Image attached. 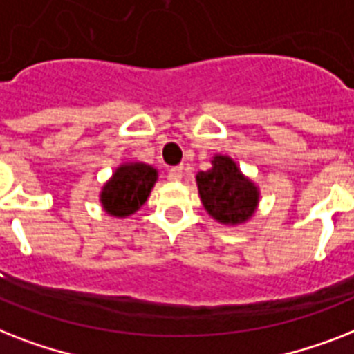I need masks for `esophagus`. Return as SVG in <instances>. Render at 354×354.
Instances as JSON below:
<instances>
[{"mask_svg":"<svg viewBox=\"0 0 354 354\" xmlns=\"http://www.w3.org/2000/svg\"><path fill=\"white\" fill-rule=\"evenodd\" d=\"M183 176V167L182 165H178V167H172L171 171H169V180L171 182H180Z\"/></svg>","mask_w":354,"mask_h":354,"instance_id":"34e87169","label":"esophagus"}]
</instances>
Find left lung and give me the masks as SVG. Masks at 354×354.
I'll use <instances>...</instances> for the list:
<instances>
[{
  "mask_svg": "<svg viewBox=\"0 0 354 354\" xmlns=\"http://www.w3.org/2000/svg\"><path fill=\"white\" fill-rule=\"evenodd\" d=\"M196 185L207 214L222 225H243L251 220L260 203L257 183L245 176L227 154L212 156L211 169L196 174Z\"/></svg>",
  "mask_w": 354,
  "mask_h": 354,
  "instance_id": "obj_1",
  "label": "left lung"
}]
</instances>
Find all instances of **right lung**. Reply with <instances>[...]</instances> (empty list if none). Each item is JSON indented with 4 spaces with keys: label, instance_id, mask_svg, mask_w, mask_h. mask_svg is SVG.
I'll return each instance as SVG.
<instances>
[{
    "label": "right lung",
    "instance_id": "right-lung-1",
    "mask_svg": "<svg viewBox=\"0 0 354 354\" xmlns=\"http://www.w3.org/2000/svg\"><path fill=\"white\" fill-rule=\"evenodd\" d=\"M156 182L158 169L149 163H120L100 191L102 209L105 214L120 220L131 216L147 202Z\"/></svg>",
    "mask_w": 354,
    "mask_h": 354
}]
</instances>
